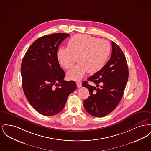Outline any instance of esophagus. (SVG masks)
Wrapping results in <instances>:
<instances>
[{"label": "esophagus", "mask_w": 151, "mask_h": 151, "mask_svg": "<svg viewBox=\"0 0 151 151\" xmlns=\"http://www.w3.org/2000/svg\"><path fill=\"white\" fill-rule=\"evenodd\" d=\"M76 84H77V86H78V88H80V87H81V86H82L81 83V81H78L76 82Z\"/></svg>", "instance_id": "esophagus-1"}]
</instances>
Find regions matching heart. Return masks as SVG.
<instances>
[{
	"label": "heart",
	"instance_id": "obj_1",
	"mask_svg": "<svg viewBox=\"0 0 151 151\" xmlns=\"http://www.w3.org/2000/svg\"><path fill=\"white\" fill-rule=\"evenodd\" d=\"M111 52L107 40L92 36L77 34L67 42V47L60 48L57 52L59 63L65 69L71 68L78 58L79 63L67 73L72 80L81 79L87 71L93 73L102 68Z\"/></svg>",
	"mask_w": 151,
	"mask_h": 151
}]
</instances>
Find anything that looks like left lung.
<instances>
[{"instance_id": "left-lung-1", "label": "left lung", "mask_w": 151, "mask_h": 151, "mask_svg": "<svg viewBox=\"0 0 151 151\" xmlns=\"http://www.w3.org/2000/svg\"><path fill=\"white\" fill-rule=\"evenodd\" d=\"M112 52L110 60L99 71L87 80L94 82L96 87L83 83L89 89L90 96L84 101L86 111L96 117H103L112 112L121 100L129 78L126 57L121 49L111 42Z\"/></svg>"}]
</instances>
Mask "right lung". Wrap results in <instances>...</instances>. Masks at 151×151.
<instances>
[{"mask_svg":"<svg viewBox=\"0 0 151 151\" xmlns=\"http://www.w3.org/2000/svg\"><path fill=\"white\" fill-rule=\"evenodd\" d=\"M70 35L54 33L40 37L26 52L21 65L22 88L29 104L40 114L52 116L65 107L76 89L74 81H65L57 58L59 45Z\"/></svg>","mask_w":151,"mask_h":151,"instance_id":"add662e5","label":"right lung"}]
</instances>
